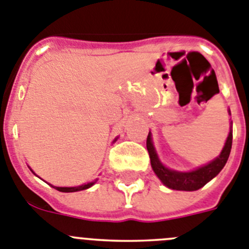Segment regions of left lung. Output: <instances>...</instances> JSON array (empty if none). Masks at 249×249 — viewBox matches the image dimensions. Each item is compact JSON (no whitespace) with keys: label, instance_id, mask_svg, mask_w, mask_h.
<instances>
[{"label":"left lung","instance_id":"left-lung-1","mask_svg":"<svg viewBox=\"0 0 249 249\" xmlns=\"http://www.w3.org/2000/svg\"><path fill=\"white\" fill-rule=\"evenodd\" d=\"M146 147L147 151H149L152 170L163 185L169 189L178 190V191H196V190L203 187L208 181H211L225 167L228 156H230L231 147H232V129L230 130L226 144L219 156H217L214 160H212L207 165L197 167L196 170H192V171H176V170L167 169L166 166H163L161 161L159 160L150 133L146 139Z\"/></svg>","mask_w":249,"mask_h":249}]
</instances>
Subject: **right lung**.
<instances>
[{
  "mask_svg": "<svg viewBox=\"0 0 249 249\" xmlns=\"http://www.w3.org/2000/svg\"><path fill=\"white\" fill-rule=\"evenodd\" d=\"M116 140V139H115ZM114 140V141H115ZM95 183V181H93V182H88V183H84V185H80V186H77V187H57V186H53L55 190H58V191L60 192H77V191H82V190H87L89 189V187H91V186Z\"/></svg>",
  "mask_w": 249,
  "mask_h": 249,
  "instance_id": "right-lung-1",
  "label": "right lung"
}]
</instances>
